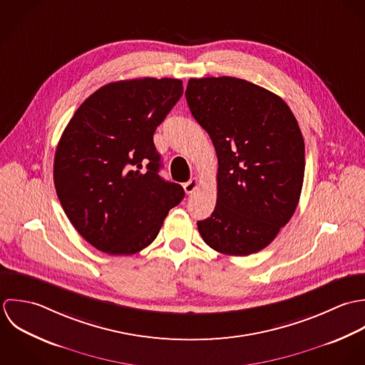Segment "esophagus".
Instances as JSON below:
<instances>
[{
    "mask_svg": "<svg viewBox=\"0 0 365 365\" xmlns=\"http://www.w3.org/2000/svg\"><path fill=\"white\" fill-rule=\"evenodd\" d=\"M199 185H200V180H199L197 178H193V179H190L189 182H186V183L183 185V189H185V192H186L187 195H190V193H193V192L199 187Z\"/></svg>",
    "mask_w": 365,
    "mask_h": 365,
    "instance_id": "34e87169",
    "label": "esophagus"
}]
</instances>
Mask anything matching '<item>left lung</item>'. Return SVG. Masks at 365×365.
I'll return each instance as SVG.
<instances>
[{
  "label": "left lung",
  "instance_id": "8db88e82",
  "mask_svg": "<svg viewBox=\"0 0 365 365\" xmlns=\"http://www.w3.org/2000/svg\"><path fill=\"white\" fill-rule=\"evenodd\" d=\"M186 100L216 148L217 203L197 221L225 255L261 251L291 220L304 176V143L288 104L237 77L190 78Z\"/></svg>",
  "mask_w": 365,
  "mask_h": 365
}]
</instances>
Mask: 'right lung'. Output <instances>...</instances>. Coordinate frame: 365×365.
I'll list each match as a JSON object with an SVG mask.
<instances>
[{
    "label": "right lung",
    "mask_w": 365,
    "mask_h": 365,
    "mask_svg": "<svg viewBox=\"0 0 365 365\" xmlns=\"http://www.w3.org/2000/svg\"><path fill=\"white\" fill-rule=\"evenodd\" d=\"M183 94L179 78L108 83L76 110L56 148L53 180L77 232L110 255H133L185 197L159 176L156 127Z\"/></svg>",
    "instance_id": "add662e5"
}]
</instances>
